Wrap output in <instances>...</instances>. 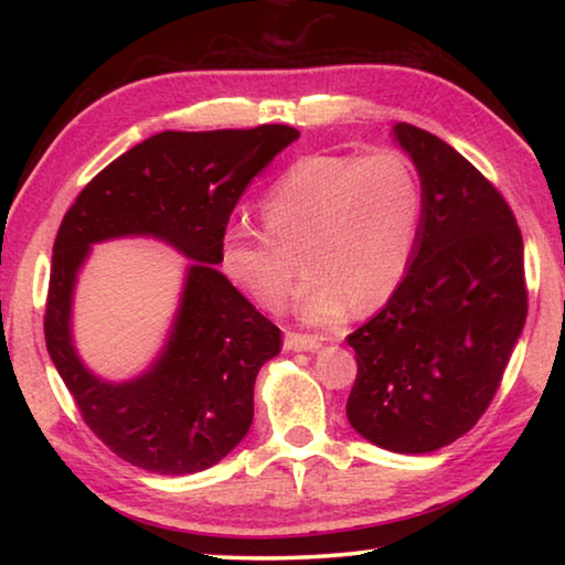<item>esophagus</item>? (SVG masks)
<instances>
[{
    "instance_id": "1",
    "label": "esophagus",
    "mask_w": 565,
    "mask_h": 565,
    "mask_svg": "<svg viewBox=\"0 0 565 565\" xmlns=\"http://www.w3.org/2000/svg\"><path fill=\"white\" fill-rule=\"evenodd\" d=\"M284 347L289 351H317L321 347V337H309V333L286 331Z\"/></svg>"
}]
</instances>
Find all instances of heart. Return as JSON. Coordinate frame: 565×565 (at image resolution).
Masks as SVG:
<instances>
[{
    "instance_id": "b5f03b06",
    "label": "heart",
    "mask_w": 565,
    "mask_h": 565,
    "mask_svg": "<svg viewBox=\"0 0 565 565\" xmlns=\"http://www.w3.org/2000/svg\"><path fill=\"white\" fill-rule=\"evenodd\" d=\"M420 206L416 169L398 151L301 157L266 191V228L226 226L224 274L264 309L281 311L299 276L289 252L303 248L306 321L341 319L353 303L376 309L408 271Z\"/></svg>"
}]
</instances>
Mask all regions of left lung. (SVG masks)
<instances>
[{
    "label": "left lung",
    "instance_id": "8db88e82",
    "mask_svg": "<svg viewBox=\"0 0 565 565\" xmlns=\"http://www.w3.org/2000/svg\"><path fill=\"white\" fill-rule=\"evenodd\" d=\"M420 177L424 212L404 281L349 333L347 416L371 444L428 454L478 424L519 341L529 289L511 206L471 161L414 124L394 127Z\"/></svg>",
    "mask_w": 565,
    "mask_h": 565
}]
</instances>
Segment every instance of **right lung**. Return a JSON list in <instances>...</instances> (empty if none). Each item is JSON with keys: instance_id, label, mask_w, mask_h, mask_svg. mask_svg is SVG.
<instances>
[{"instance_id": "obj_1", "label": "right lung", "mask_w": 565, "mask_h": 565, "mask_svg": "<svg viewBox=\"0 0 565 565\" xmlns=\"http://www.w3.org/2000/svg\"><path fill=\"white\" fill-rule=\"evenodd\" d=\"M294 139L299 131L289 124L154 134L104 167L62 218L44 311L46 351L84 424L131 466L164 476L204 471L252 426L254 381L281 351V329L216 264L248 181ZM131 233L164 237L195 264L160 361L129 385H107L73 351L71 294L88 246Z\"/></svg>"}]
</instances>
